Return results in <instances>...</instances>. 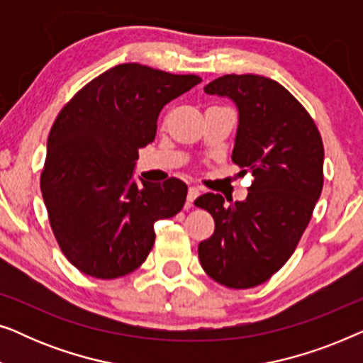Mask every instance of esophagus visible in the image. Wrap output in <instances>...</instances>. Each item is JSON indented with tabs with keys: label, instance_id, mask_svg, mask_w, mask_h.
Returning <instances> with one entry per match:
<instances>
[{
	"label": "esophagus",
	"instance_id": "obj_1",
	"mask_svg": "<svg viewBox=\"0 0 363 363\" xmlns=\"http://www.w3.org/2000/svg\"><path fill=\"white\" fill-rule=\"evenodd\" d=\"M200 196V190H198L196 186H190L188 188V196H186V206L191 208L193 206V201L196 200V198Z\"/></svg>",
	"mask_w": 363,
	"mask_h": 363
}]
</instances>
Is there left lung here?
<instances>
[{"label":"left lung","instance_id":"8db88e82","mask_svg":"<svg viewBox=\"0 0 363 363\" xmlns=\"http://www.w3.org/2000/svg\"><path fill=\"white\" fill-rule=\"evenodd\" d=\"M240 111L233 162L251 173L245 201L206 193L195 205L215 220L198 246L201 267L231 289H250L281 269L309 225L324 186V143L314 118L279 82L226 74L205 87Z\"/></svg>","mask_w":363,"mask_h":363}]
</instances>
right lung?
Returning a JSON list of instances; mask_svg holds the SVG:
<instances>
[{"instance_id": "add662e5", "label": "right lung", "mask_w": 363, "mask_h": 363, "mask_svg": "<svg viewBox=\"0 0 363 363\" xmlns=\"http://www.w3.org/2000/svg\"><path fill=\"white\" fill-rule=\"evenodd\" d=\"M201 82L142 64H118L86 84L48 137L41 191L62 255L84 274L116 279L142 266L153 223L182 210L180 178L132 182L138 150L155 140L158 113Z\"/></svg>"}]
</instances>
